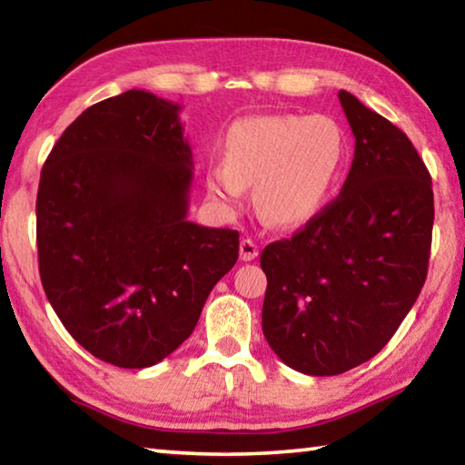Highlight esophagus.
<instances>
[{
	"mask_svg": "<svg viewBox=\"0 0 465 465\" xmlns=\"http://www.w3.org/2000/svg\"><path fill=\"white\" fill-rule=\"evenodd\" d=\"M256 256H258L256 242L250 240V238L242 240V242H240V258H242V261H243V262H250V261H254Z\"/></svg>",
	"mask_w": 465,
	"mask_h": 465,
	"instance_id": "1",
	"label": "esophagus"
}]
</instances>
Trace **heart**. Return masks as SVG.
Masks as SVG:
<instances>
[{
	"label": "heart",
	"mask_w": 465,
	"mask_h": 465,
	"mask_svg": "<svg viewBox=\"0 0 465 465\" xmlns=\"http://www.w3.org/2000/svg\"><path fill=\"white\" fill-rule=\"evenodd\" d=\"M223 155L207 172L211 196L238 204L254 184L262 222L297 227L328 204L349 160V135L330 114L248 116L227 131Z\"/></svg>",
	"instance_id": "b5f03b06"
}]
</instances>
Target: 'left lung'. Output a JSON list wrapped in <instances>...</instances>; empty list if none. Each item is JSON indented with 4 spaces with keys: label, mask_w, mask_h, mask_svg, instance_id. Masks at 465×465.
<instances>
[{
    "label": "left lung",
    "mask_w": 465,
    "mask_h": 465,
    "mask_svg": "<svg viewBox=\"0 0 465 465\" xmlns=\"http://www.w3.org/2000/svg\"><path fill=\"white\" fill-rule=\"evenodd\" d=\"M355 135L341 194L293 238L269 243L262 332L282 363L338 375L375 357L427 279L430 174L406 133L338 92Z\"/></svg>",
    "instance_id": "obj_1"
}]
</instances>
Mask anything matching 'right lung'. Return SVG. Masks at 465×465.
Listing matches in <instances>:
<instances>
[{
    "label": "right lung",
    "mask_w": 465,
    "mask_h": 465,
    "mask_svg": "<svg viewBox=\"0 0 465 465\" xmlns=\"http://www.w3.org/2000/svg\"><path fill=\"white\" fill-rule=\"evenodd\" d=\"M180 104L145 90L102 100L63 131L36 194L43 289L85 351L160 363L238 261L240 233L188 222L193 152Z\"/></svg>",
    "instance_id": "obj_1"
}]
</instances>
